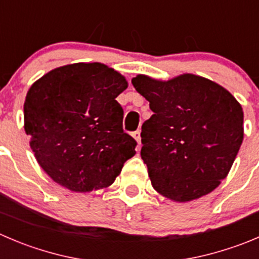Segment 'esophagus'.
I'll return each mask as SVG.
<instances>
[{"label":"esophagus","mask_w":259,"mask_h":259,"mask_svg":"<svg viewBox=\"0 0 259 259\" xmlns=\"http://www.w3.org/2000/svg\"><path fill=\"white\" fill-rule=\"evenodd\" d=\"M133 138H134V139L137 140L138 145L142 144V137H140V132H139V130H137V132L133 133Z\"/></svg>","instance_id":"1"}]
</instances>
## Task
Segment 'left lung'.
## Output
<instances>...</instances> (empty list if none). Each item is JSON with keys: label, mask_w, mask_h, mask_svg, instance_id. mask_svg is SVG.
<instances>
[{"label": "left lung", "mask_w": 259, "mask_h": 259, "mask_svg": "<svg viewBox=\"0 0 259 259\" xmlns=\"http://www.w3.org/2000/svg\"><path fill=\"white\" fill-rule=\"evenodd\" d=\"M132 83L154 112L140 134L153 188L175 202L214 191L243 143L242 105L227 89L196 74L168 81L137 74Z\"/></svg>", "instance_id": "obj_1"}]
</instances>
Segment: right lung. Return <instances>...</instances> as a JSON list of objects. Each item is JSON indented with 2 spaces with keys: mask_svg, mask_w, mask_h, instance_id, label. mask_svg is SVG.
<instances>
[{
  "mask_svg": "<svg viewBox=\"0 0 259 259\" xmlns=\"http://www.w3.org/2000/svg\"><path fill=\"white\" fill-rule=\"evenodd\" d=\"M127 89L121 73L102 63L58 67L31 84L24 129L44 172L73 192L106 188L135 154L122 130L116 97Z\"/></svg>",
  "mask_w": 259,
  "mask_h": 259,
  "instance_id": "1",
  "label": "right lung"
}]
</instances>
